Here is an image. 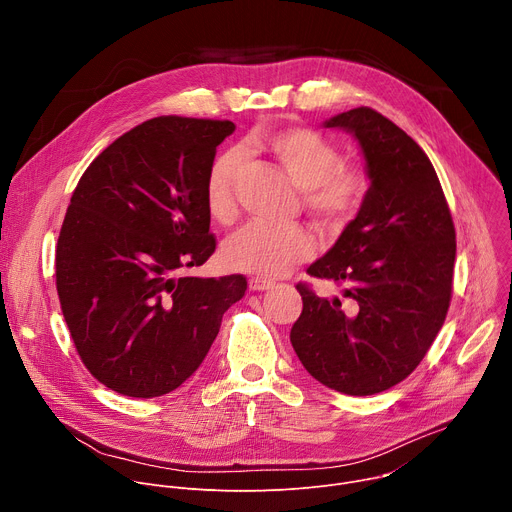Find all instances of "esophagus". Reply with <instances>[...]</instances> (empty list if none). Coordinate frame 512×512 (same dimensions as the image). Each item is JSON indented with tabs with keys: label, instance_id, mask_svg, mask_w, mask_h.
Wrapping results in <instances>:
<instances>
[{
	"label": "esophagus",
	"instance_id": "34e87169",
	"mask_svg": "<svg viewBox=\"0 0 512 512\" xmlns=\"http://www.w3.org/2000/svg\"><path fill=\"white\" fill-rule=\"evenodd\" d=\"M271 287H273L271 279H263V277H251L249 279V289L251 291H265V289H271Z\"/></svg>",
	"mask_w": 512,
	"mask_h": 512
}]
</instances>
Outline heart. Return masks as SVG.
I'll return each mask as SVG.
<instances>
[{
	"mask_svg": "<svg viewBox=\"0 0 512 512\" xmlns=\"http://www.w3.org/2000/svg\"><path fill=\"white\" fill-rule=\"evenodd\" d=\"M249 152H263L302 188V208L328 233L342 231L367 202L373 176L367 166L342 162L338 145L310 127H283L261 131L247 143ZM245 160L237 150L218 154L208 170L204 202L218 225H231L239 214L237 184ZM314 239L302 225L249 223L231 235L221 261L227 269L257 277H279L310 259Z\"/></svg>",
	"mask_w": 512,
	"mask_h": 512,
	"instance_id": "heart-1",
	"label": "heart"
}]
</instances>
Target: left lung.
I'll list each match as a JSON object with an SVG mask.
<instances>
[{
    "label": "left lung",
    "mask_w": 512,
    "mask_h": 512,
    "mask_svg": "<svg viewBox=\"0 0 512 512\" xmlns=\"http://www.w3.org/2000/svg\"><path fill=\"white\" fill-rule=\"evenodd\" d=\"M356 135L371 194L308 275L344 287L350 312L296 287L304 308L289 340L306 371L346 395H375L407 379L444 326L454 285L456 229L429 158L371 107L326 121Z\"/></svg>",
    "instance_id": "obj_1"
}]
</instances>
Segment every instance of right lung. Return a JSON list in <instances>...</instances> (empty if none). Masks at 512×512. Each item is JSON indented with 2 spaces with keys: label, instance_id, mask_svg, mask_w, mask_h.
<instances>
[{
  "label": "right lung",
  "instance_id": "add662e5",
  "mask_svg": "<svg viewBox=\"0 0 512 512\" xmlns=\"http://www.w3.org/2000/svg\"><path fill=\"white\" fill-rule=\"evenodd\" d=\"M227 119L162 115L135 125L85 170L56 243V291L87 371L152 399L204 360L247 277H182L216 249L204 202Z\"/></svg>",
  "mask_w": 512,
  "mask_h": 512
}]
</instances>
